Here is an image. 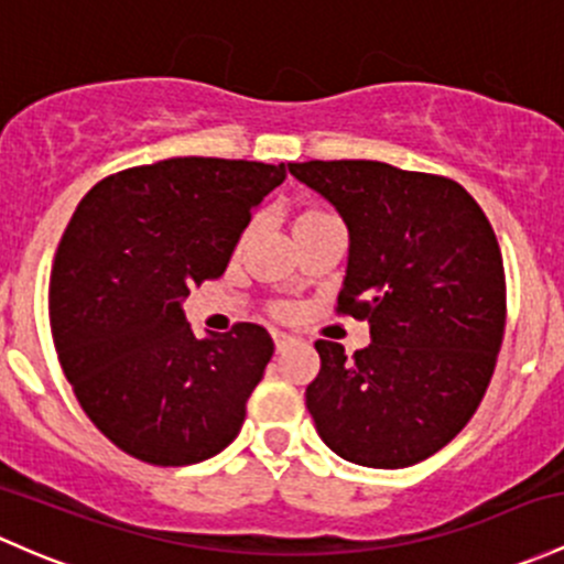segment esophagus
Returning a JSON list of instances; mask_svg holds the SVG:
<instances>
[{
	"label": "esophagus",
	"mask_w": 564,
	"mask_h": 564,
	"mask_svg": "<svg viewBox=\"0 0 564 564\" xmlns=\"http://www.w3.org/2000/svg\"><path fill=\"white\" fill-rule=\"evenodd\" d=\"M272 343H275V351L283 354L286 348H292L297 340H294L292 335H286V332H272Z\"/></svg>",
	"instance_id": "esophagus-1"
}]
</instances>
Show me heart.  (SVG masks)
Instances as JSON below:
<instances>
[{"mask_svg": "<svg viewBox=\"0 0 564 564\" xmlns=\"http://www.w3.org/2000/svg\"><path fill=\"white\" fill-rule=\"evenodd\" d=\"M327 218H332L329 213L316 210V207H307V210H300L297 216L292 218V235L294 232H302V229H307V227H316V224L327 221Z\"/></svg>", "mask_w": 564, "mask_h": 564, "instance_id": "obj_1", "label": "heart"}]
</instances>
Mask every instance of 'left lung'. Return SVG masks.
I'll return each mask as SVG.
<instances>
[{
    "label": "left lung",
    "mask_w": 564,
    "mask_h": 564,
    "mask_svg": "<svg viewBox=\"0 0 564 564\" xmlns=\"http://www.w3.org/2000/svg\"><path fill=\"white\" fill-rule=\"evenodd\" d=\"M289 173L346 224L337 311L370 324V346L354 357L316 340L307 411L354 465H416L459 435L495 372L506 270L489 218L456 181L383 162H302Z\"/></svg>",
    "instance_id": "obj_1"
}]
</instances>
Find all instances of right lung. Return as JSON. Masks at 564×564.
Returning a JSON list of instances; mask_svg holds the SVG:
<instances>
[{
    "instance_id": "right-lung-1",
    "label": "right lung",
    "mask_w": 564,
    "mask_h": 564,
    "mask_svg": "<svg viewBox=\"0 0 564 564\" xmlns=\"http://www.w3.org/2000/svg\"><path fill=\"white\" fill-rule=\"evenodd\" d=\"M283 164L177 156L123 170L80 199L51 272L58 361L86 416L121 452L181 467L216 456L272 357L259 324L186 322L188 289L227 270Z\"/></svg>"
}]
</instances>
